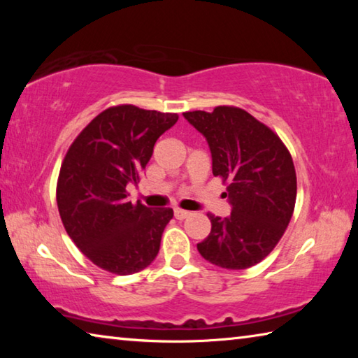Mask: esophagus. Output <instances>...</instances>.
<instances>
[{
    "mask_svg": "<svg viewBox=\"0 0 358 358\" xmlns=\"http://www.w3.org/2000/svg\"><path fill=\"white\" fill-rule=\"evenodd\" d=\"M173 215H175V217H177V220H186L187 216H189L191 213L189 211H186V210H180V208H177L173 211Z\"/></svg>",
    "mask_w": 358,
    "mask_h": 358,
    "instance_id": "34e87169",
    "label": "esophagus"
}]
</instances>
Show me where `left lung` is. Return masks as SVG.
Returning <instances> with one entry per match:
<instances>
[{
  "label": "left lung",
  "instance_id": "left-lung-1",
  "mask_svg": "<svg viewBox=\"0 0 358 358\" xmlns=\"http://www.w3.org/2000/svg\"><path fill=\"white\" fill-rule=\"evenodd\" d=\"M183 117L207 138L213 175L229 181L232 207L227 217L208 215L211 232L197 250L221 268H250L273 251L292 217V156L273 131L243 108L220 106Z\"/></svg>",
  "mask_w": 358,
  "mask_h": 358
}]
</instances>
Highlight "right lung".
Returning <instances> with one entry per match:
<instances>
[{
	"instance_id": "1",
	"label": "right lung",
	"mask_w": 358,
	"mask_h": 358,
	"mask_svg": "<svg viewBox=\"0 0 358 358\" xmlns=\"http://www.w3.org/2000/svg\"><path fill=\"white\" fill-rule=\"evenodd\" d=\"M177 120V113L110 107L92 120L64 156L57 186L63 226L78 250L110 273H137L159 252L173 210L132 203L126 186L137 185L156 141Z\"/></svg>"
}]
</instances>
